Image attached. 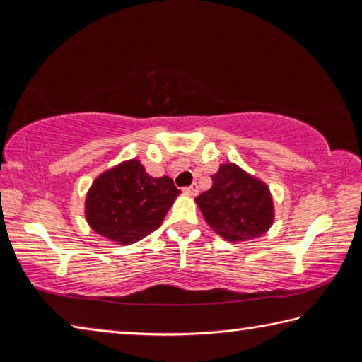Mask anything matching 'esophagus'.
I'll return each mask as SVG.
<instances>
[{
	"instance_id": "esophagus-1",
	"label": "esophagus",
	"mask_w": 362,
	"mask_h": 362,
	"mask_svg": "<svg viewBox=\"0 0 362 362\" xmlns=\"http://www.w3.org/2000/svg\"><path fill=\"white\" fill-rule=\"evenodd\" d=\"M183 192H185V193H187V194H189V196L198 194V185H196V183H193V185H189V187H185V188H183Z\"/></svg>"
}]
</instances>
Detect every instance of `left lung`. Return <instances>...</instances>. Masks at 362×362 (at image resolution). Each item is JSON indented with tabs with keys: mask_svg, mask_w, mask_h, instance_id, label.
Returning a JSON list of instances; mask_svg holds the SVG:
<instances>
[{
	"mask_svg": "<svg viewBox=\"0 0 362 362\" xmlns=\"http://www.w3.org/2000/svg\"><path fill=\"white\" fill-rule=\"evenodd\" d=\"M206 222L228 241L262 236L273 223V201L265 183L236 164H222L212 175V187L196 196Z\"/></svg>",
	"mask_w": 362,
	"mask_h": 362,
	"instance_id": "8db88e82",
	"label": "left lung"
}]
</instances>
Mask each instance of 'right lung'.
<instances>
[{
    "instance_id": "obj_1",
    "label": "right lung",
    "mask_w": 362,
    "mask_h": 362,
    "mask_svg": "<svg viewBox=\"0 0 362 362\" xmlns=\"http://www.w3.org/2000/svg\"><path fill=\"white\" fill-rule=\"evenodd\" d=\"M180 193L169 177H150L136 159L103 173L86 198V218L99 235L132 244L161 226Z\"/></svg>"
}]
</instances>
